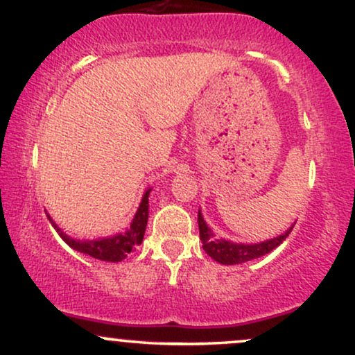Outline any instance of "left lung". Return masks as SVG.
Here are the masks:
<instances>
[{
	"label": "left lung",
	"instance_id": "8db88e82",
	"mask_svg": "<svg viewBox=\"0 0 355 355\" xmlns=\"http://www.w3.org/2000/svg\"><path fill=\"white\" fill-rule=\"evenodd\" d=\"M293 226L289 230H286L284 233H281L279 236L271 238V240L261 243H250V245L248 243H234L230 240H223V238H216L210 226L207 225V221L203 220L202 210H198L200 240L203 243L205 253L221 264H241L259 258V256L268 254L289 236Z\"/></svg>",
	"mask_w": 355,
	"mask_h": 355
}]
</instances>
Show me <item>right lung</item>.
Returning <instances> with one entry per match:
<instances>
[{
  "label": "right lung",
  "mask_w": 355,
  "mask_h": 355,
  "mask_svg": "<svg viewBox=\"0 0 355 355\" xmlns=\"http://www.w3.org/2000/svg\"><path fill=\"white\" fill-rule=\"evenodd\" d=\"M150 191L152 189L145 190L142 202H140L139 208H137V213L134 215V220H132L129 228L123 233H115L112 236L96 238V240H76V238L67 236V234L54 223L49 215L48 218L51 221V225L54 226L55 232L59 233V236H61L72 250L92 256V258L101 259V261L119 263L122 261V259H125L127 254H129L130 251H134L135 246H139L144 240L145 226H147L148 221V195H150Z\"/></svg>",
  "instance_id": "1"
}]
</instances>
